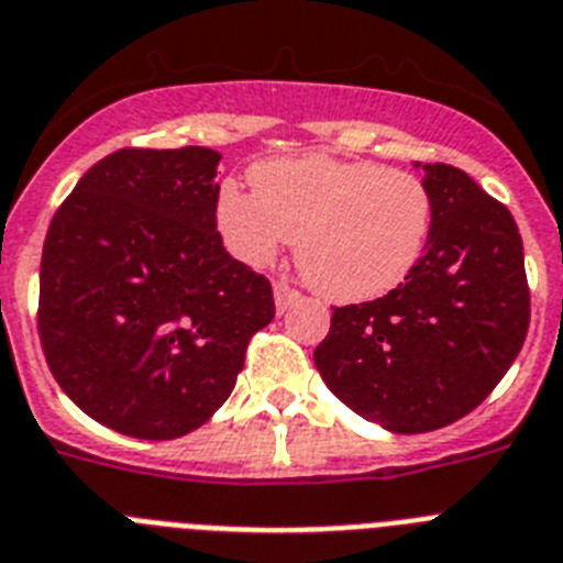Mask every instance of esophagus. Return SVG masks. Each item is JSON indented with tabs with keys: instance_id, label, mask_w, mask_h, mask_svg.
I'll return each instance as SVG.
<instances>
[{
	"instance_id": "esophagus-1",
	"label": "esophagus",
	"mask_w": 563,
	"mask_h": 563,
	"mask_svg": "<svg viewBox=\"0 0 563 563\" xmlns=\"http://www.w3.org/2000/svg\"><path fill=\"white\" fill-rule=\"evenodd\" d=\"M297 297H300V295H297L295 289H289L286 283H277V286H274V309H277V314H283V311L289 309Z\"/></svg>"
}]
</instances>
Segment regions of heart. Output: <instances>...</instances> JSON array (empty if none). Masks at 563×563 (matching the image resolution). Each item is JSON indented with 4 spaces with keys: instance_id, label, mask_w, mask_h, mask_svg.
Masks as SVG:
<instances>
[{
    "instance_id": "obj_1",
    "label": "heart",
    "mask_w": 563,
    "mask_h": 563,
    "mask_svg": "<svg viewBox=\"0 0 563 563\" xmlns=\"http://www.w3.org/2000/svg\"><path fill=\"white\" fill-rule=\"evenodd\" d=\"M252 183L254 194H217L225 249L249 268H268L297 240L303 280L332 303L389 295L427 254L434 202L418 174L311 154L260 163Z\"/></svg>"
}]
</instances>
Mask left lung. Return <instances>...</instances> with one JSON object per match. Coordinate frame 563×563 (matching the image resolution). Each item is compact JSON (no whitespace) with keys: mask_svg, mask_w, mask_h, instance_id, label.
<instances>
[{"mask_svg":"<svg viewBox=\"0 0 563 563\" xmlns=\"http://www.w3.org/2000/svg\"><path fill=\"white\" fill-rule=\"evenodd\" d=\"M415 168L434 202L427 254L389 295L334 309L314 349L325 386L398 434L470 415L507 375L530 325L523 243L507 206L461 168Z\"/></svg>","mask_w":563,"mask_h":563,"instance_id":"left-lung-1","label":"left lung"}]
</instances>
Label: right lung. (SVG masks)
Listing matches in <instances>:
<instances>
[{
	"label": "right lung",
	"instance_id": "1",
	"mask_svg": "<svg viewBox=\"0 0 563 563\" xmlns=\"http://www.w3.org/2000/svg\"><path fill=\"white\" fill-rule=\"evenodd\" d=\"M223 154L122 148L82 174L51 220L40 266L45 361L85 415L172 441L225 404L272 283L217 231Z\"/></svg>",
	"mask_w": 563,
	"mask_h": 563
}]
</instances>
